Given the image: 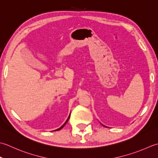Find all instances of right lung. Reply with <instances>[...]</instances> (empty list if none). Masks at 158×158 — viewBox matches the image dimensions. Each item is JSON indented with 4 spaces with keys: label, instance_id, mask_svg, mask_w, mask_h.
<instances>
[{
    "label": "right lung",
    "instance_id": "right-lung-1",
    "mask_svg": "<svg viewBox=\"0 0 158 158\" xmlns=\"http://www.w3.org/2000/svg\"><path fill=\"white\" fill-rule=\"evenodd\" d=\"M69 116H70V115H69ZM69 117H68V118H67V121H65V123H64V124H63V125H62V126H61V127H60V128H59V129H57V130H60V129H62V128H63V127H64V125H65V124L67 123V121H68V120H69ZM56 130H55V131H56Z\"/></svg>",
    "mask_w": 158,
    "mask_h": 158
}]
</instances>
